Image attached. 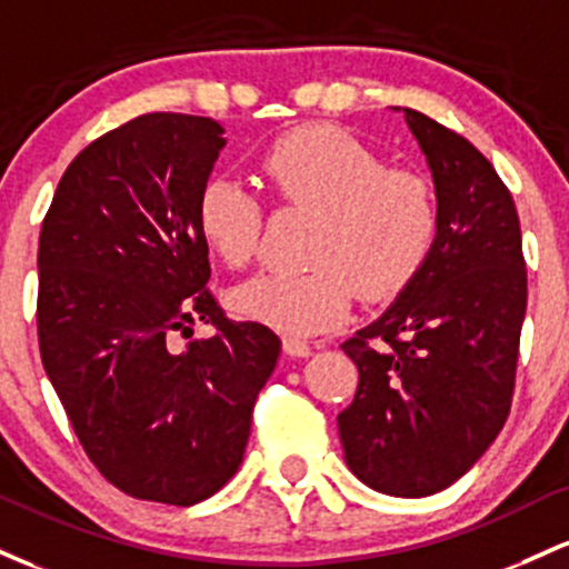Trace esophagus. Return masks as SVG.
<instances>
[{"label": "esophagus", "instance_id": "esophagus-1", "mask_svg": "<svg viewBox=\"0 0 569 569\" xmlns=\"http://www.w3.org/2000/svg\"><path fill=\"white\" fill-rule=\"evenodd\" d=\"M282 347H284V352L290 355V357H309L311 355V347L306 341H301V338L287 336L284 341H282Z\"/></svg>", "mask_w": 569, "mask_h": 569}]
</instances>
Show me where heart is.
<instances>
[{
  "label": "heart",
  "instance_id": "1",
  "mask_svg": "<svg viewBox=\"0 0 569 569\" xmlns=\"http://www.w3.org/2000/svg\"><path fill=\"white\" fill-rule=\"evenodd\" d=\"M260 174L273 196L317 209L309 271H266L233 296L239 315L292 338L333 330L355 292L379 303L422 271L438 231V203L425 177L385 169V161L336 126H301L263 152ZM196 220L203 241L231 268L252 263L263 212L241 182L203 184Z\"/></svg>",
  "mask_w": 569,
  "mask_h": 569
}]
</instances>
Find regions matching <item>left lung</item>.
<instances>
[{
	"mask_svg": "<svg viewBox=\"0 0 569 569\" xmlns=\"http://www.w3.org/2000/svg\"><path fill=\"white\" fill-rule=\"evenodd\" d=\"M403 114L436 184L438 231L413 282L341 343L360 385L338 436L366 487L427 497L468 473L506 425L527 271L495 166L427 114Z\"/></svg>",
	"mask_w": 569,
	"mask_h": 569,
	"instance_id": "obj_1",
	"label": "left lung"
}]
</instances>
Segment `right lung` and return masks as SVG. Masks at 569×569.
Wrapping results in <instances>:
<instances>
[{"label":"right lung","instance_id":"1","mask_svg":"<svg viewBox=\"0 0 569 569\" xmlns=\"http://www.w3.org/2000/svg\"><path fill=\"white\" fill-rule=\"evenodd\" d=\"M222 133L150 112L99 137L63 171L37 254L42 366L82 449L120 491L166 506H196L239 470L282 352L207 290L196 203ZM196 318L218 333L193 339Z\"/></svg>","mask_w":569,"mask_h":569}]
</instances>
